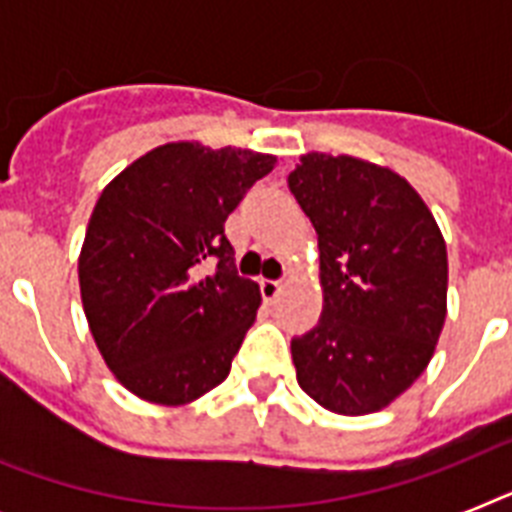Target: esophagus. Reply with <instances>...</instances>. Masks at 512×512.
<instances>
[{"mask_svg":"<svg viewBox=\"0 0 512 512\" xmlns=\"http://www.w3.org/2000/svg\"><path fill=\"white\" fill-rule=\"evenodd\" d=\"M281 292V281H271V279H263L260 281V295H263L265 303H273Z\"/></svg>","mask_w":512,"mask_h":512,"instance_id":"esophagus-1","label":"esophagus"}]
</instances>
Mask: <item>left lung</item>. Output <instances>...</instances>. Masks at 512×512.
I'll return each instance as SVG.
<instances>
[{
    "label": "left lung",
    "instance_id": "obj_1",
    "mask_svg": "<svg viewBox=\"0 0 512 512\" xmlns=\"http://www.w3.org/2000/svg\"><path fill=\"white\" fill-rule=\"evenodd\" d=\"M287 185L319 233L324 287L319 324L292 337L297 382L329 412H380L444 329V236L404 177L353 156L305 154Z\"/></svg>",
    "mask_w": 512,
    "mask_h": 512
}]
</instances>
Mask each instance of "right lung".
<instances>
[{
  "mask_svg": "<svg viewBox=\"0 0 512 512\" xmlns=\"http://www.w3.org/2000/svg\"><path fill=\"white\" fill-rule=\"evenodd\" d=\"M273 164L241 148L167 143L100 193L79 289L100 356L135 396L188 404L231 372L260 287L236 273L223 223Z\"/></svg>",
  "mask_w": 512,
  "mask_h": 512,
  "instance_id": "right-lung-1",
  "label": "right lung"
}]
</instances>
